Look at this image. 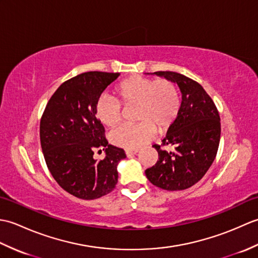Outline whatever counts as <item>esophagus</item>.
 I'll return each instance as SVG.
<instances>
[{
	"label": "esophagus",
	"instance_id": "obj_1",
	"mask_svg": "<svg viewBox=\"0 0 258 258\" xmlns=\"http://www.w3.org/2000/svg\"><path fill=\"white\" fill-rule=\"evenodd\" d=\"M138 150H135V151H132V150H126L125 151V154H126V156H133V155H135V154H138Z\"/></svg>",
	"mask_w": 258,
	"mask_h": 258
}]
</instances>
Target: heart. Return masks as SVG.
<instances>
[{
	"instance_id": "heart-1",
	"label": "heart",
	"mask_w": 258,
	"mask_h": 258,
	"mask_svg": "<svg viewBox=\"0 0 258 258\" xmlns=\"http://www.w3.org/2000/svg\"><path fill=\"white\" fill-rule=\"evenodd\" d=\"M117 98L124 106L136 105L134 125H122L111 134V142L125 150H139L154 138L158 127L168 130L176 120L180 97L176 85L166 79L152 80L134 75L123 80L115 87ZM118 101L101 96L95 105L98 120L106 127H114L122 119V106Z\"/></svg>"
}]
</instances>
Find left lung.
Segmentation results:
<instances>
[{
	"label": "left lung",
	"instance_id": "1",
	"mask_svg": "<svg viewBox=\"0 0 258 258\" xmlns=\"http://www.w3.org/2000/svg\"><path fill=\"white\" fill-rule=\"evenodd\" d=\"M151 74L176 83L182 102L176 120L162 141L163 145L173 146L174 151L153 145L158 161L146 169V177L163 189H186L204 176L215 160L221 139L220 114L202 85L187 76L169 71Z\"/></svg>",
	"mask_w": 258,
	"mask_h": 258
}]
</instances>
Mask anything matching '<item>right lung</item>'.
I'll use <instances>...</instances> for the list:
<instances>
[{"instance_id":"obj_1","label":"right lung","mask_w":258,"mask_h":258,"mask_svg":"<svg viewBox=\"0 0 258 258\" xmlns=\"http://www.w3.org/2000/svg\"><path fill=\"white\" fill-rule=\"evenodd\" d=\"M119 73L86 72L64 82L48 101L40 123L41 146L52 176L68 193L96 200L115 188L123 149L108 144L95 105ZM96 149L106 152L94 160Z\"/></svg>"}]
</instances>
